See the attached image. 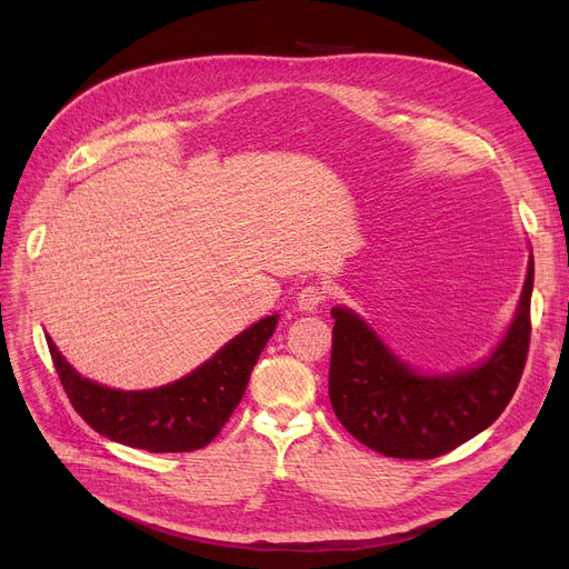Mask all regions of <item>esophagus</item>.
<instances>
[{"label": "esophagus", "instance_id": "esophagus-1", "mask_svg": "<svg viewBox=\"0 0 569 569\" xmlns=\"http://www.w3.org/2000/svg\"><path fill=\"white\" fill-rule=\"evenodd\" d=\"M327 302V288L322 283H309L300 290V297H297V305H300L302 311H316Z\"/></svg>", "mask_w": 569, "mask_h": 569}]
</instances>
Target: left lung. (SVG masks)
I'll return each instance as SVG.
<instances>
[{"instance_id": "8db88e82", "label": "left lung", "mask_w": 569, "mask_h": 569, "mask_svg": "<svg viewBox=\"0 0 569 569\" xmlns=\"http://www.w3.org/2000/svg\"><path fill=\"white\" fill-rule=\"evenodd\" d=\"M532 277L530 258L505 339L485 365L452 376L415 373L352 311L335 307L330 401L346 431L385 457L436 459L491 427L526 367Z\"/></svg>"}]
</instances>
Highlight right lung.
Here are the masks:
<instances>
[{
	"instance_id": "obj_1",
	"label": "right lung",
	"mask_w": 569,
	"mask_h": 569,
	"mask_svg": "<svg viewBox=\"0 0 569 569\" xmlns=\"http://www.w3.org/2000/svg\"><path fill=\"white\" fill-rule=\"evenodd\" d=\"M277 320L279 316L262 318L193 373L144 392L110 390L78 376L50 337L46 341L71 406L94 431L147 452H193L219 436L242 401Z\"/></svg>"
}]
</instances>
